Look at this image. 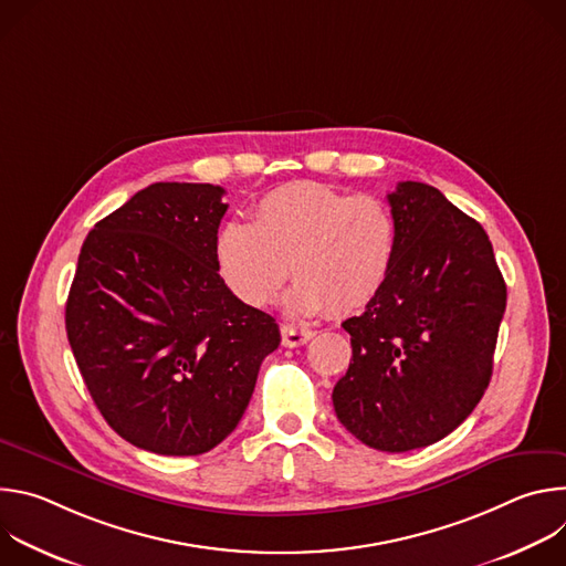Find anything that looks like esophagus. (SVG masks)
I'll return each mask as SVG.
<instances>
[{"label": "esophagus", "instance_id": "1", "mask_svg": "<svg viewBox=\"0 0 566 566\" xmlns=\"http://www.w3.org/2000/svg\"><path fill=\"white\" fill-rule=\"evenodd\" d=\"M280 332H282V345L284 347H300V345H306L313 338V334L308 329H297L293 325H282Z\"/></svg>", "mask_w": 566, "mask_h": 566}]
</instances>
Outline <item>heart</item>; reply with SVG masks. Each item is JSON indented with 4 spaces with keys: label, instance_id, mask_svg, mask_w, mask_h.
Masks as SVG:
<instances>
[{
    "label": "heart",
    "instance_id": "obj_1",
    "mask_svg": "<svg viewBox=\"0 0 566 566\" xmlns=\"http://www.w3.org/2000/svg\"><path fill=\"white\" fill-rule=\"evenodd\" d=\"M398 253V226L385 201L325 184H289L260 199L253 223L228 221L214 241L223 284L249 306H271L286 277V306L352 315L387 286Z\"/></svg>",
    "mask_w": 566,
    "mask_h": 566
}]
</instances>
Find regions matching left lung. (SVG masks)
<instances>
[{
    "label": "left lung",
    "mask_w": 566,
    "mask_h": 566,
    "mask_svg": "<svg viewBox=\"0 0 566 566\" xmlns=\"http://www.w3.org/2000/svg\"><path fill=\"white\" fill-rule=\"evenodd\" d=\"M387 201L396 264L365 313L343 322L352 363L334 410L365 446L408 452L448 437L486 391L506 284L486 230L437 188L402 181Z\"/></svg>",
    "instance_id": "1"
}]
</instances>
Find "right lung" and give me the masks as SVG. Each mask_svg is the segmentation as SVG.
Wrapping results in <instances>:
<instances>
[{
    "mask_svg": "<svg viewBox=\"0 0 566 566\" xmlns=\"http://www.w3.org/2000/svg\"><path fill=\"white\" fill-rule=\"evenodd\" d=\"M212 184H151L101 219L77 258L66 336L105 421L132 446L192 457L244 417L275 317L223 284Z\"/></svg>",
    "mask_w": 566,
    "mask_h": 566,
    "instance_id": "add662e5",
    "label": "right lung"
}]
</instances>
